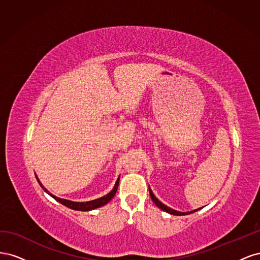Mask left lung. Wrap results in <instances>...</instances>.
Masks as SVG:
<instances>
[{
  "label": "left lung",
  "instance_id": "obj_1",
  "mask_svg": "<svg viewBox=\"0 0 260 260\" xmlns=\"http://www.w3.org/2000/svg\"><path fill=\"white\" fill-rule=\"evenodd\" d=\"M148 191H149V195H151V199H152V201L155 203V205H156V206H158L161 210L168 212V214H170V215H175V216H184V215H190V214H192V212H195V211L200 210V208H199V209H195V210H192V211H187V212H181V211L175 210V209H172V208H170V207L166 206V205H165V204H162L161 202H159V200H158V199H156V196L153 194V192H152V190H151V187H149V186H148Z\"/></svg>",
  "mask_w": 260,
  "mask_h": 260
}]
</instances>
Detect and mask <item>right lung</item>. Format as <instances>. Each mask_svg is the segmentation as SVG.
<instances>
[{
	"label": "right lung",
	"instance_id": "obj_1",
	"mask_svg": "<svg viewBox=\"0 0 260 260\" xmlns=\"http://www.w3.org/2000/svg\"><path fill=\"white\" fill-rule=\"evenodd\" d=\"M36 177H37V176H36ZM37 180H38L39 184L41 185V187L43 188V190H44L46 193H48L49 195H51L54 200H56L57 202H59L60 204H62V205L68 207V208H72V209H74V210H81V211H89V210L95 209V208H99V207H102V206L106 205V204L114 198V195H115L116 192H117L118 184H119V178H118L117 181H116V183H115V186H114L113 190H112L111 192H109L108 194L104 195L103 198H100V199H98V200H93V201H89V202H73V201H68V200H64V199H59V198H57V196H55V195L51 194V193H50L48 190H46V188L42 185V183L40 182V181H39L38 177H37Z\"/></svg>",
	"mask_w": 260,
	"mask_h": 260
}]
</instances>
